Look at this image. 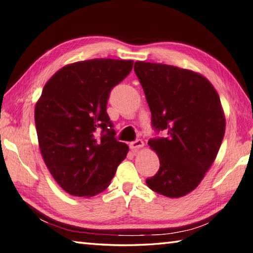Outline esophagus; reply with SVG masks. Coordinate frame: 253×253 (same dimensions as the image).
I'll list each match as a JSON object with an SVG mask.
<instances>
[{
	"instance_id": "1",
	"label": "esophagus",
	"mask_w": 253,
	"mask_h": 253,
	"mask_svg": "<svg viewBox=\"0 0 253 253\" xmlns=\"http://www.w3.org/2000/svg\"><path fill=\"white\" fill-rule=\"evenodd\" d=\"M129 147H130L131 149L137 150V149L141 148V147H144V141H142L141 139H137L135 141H131L130 144H129Z\"/></svg>"
}]
</instances>
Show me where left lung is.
<instances>
[{
  "instance_id": "obj_1",
  "label": "left lung",
  "mask_w": 253,
  "mask_h": 253,
  "mask_svg": "<svg viewBox=\"0 0 253 253\" xmlns=\"http://www.w3.org/2000/svg\"><path fill=\"white\" fill-rule=\"evenodd\" d=\"M134 70L157 130L149 139L160 167L146 179L151 190L180 198L198 187L213 164L226 130V117L212 84L199 73L167 64L137 61Z\"/></svg>"
}]
</instances>
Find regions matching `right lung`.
<instances>
[{
  "instance_id": "add662e5",
  "label": "right lung",
  "mask_w": 253,
  "mask_h": 253,
  "mask_svg": "<svg viewBox=\"0 0 253 253\" xmlns=\"http://www.w3.org/2000/svg\"><path fill=\"white\" fill-rule=\"evenodd\" d=\"M132 64L113 58L75 62L45 84L34 113L39 146L50 174L67 194L93 197L104 191L126 158L129 149L115 138L106 106L112 88Z\"/></svg>"
}]
</instances>
